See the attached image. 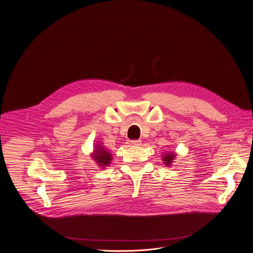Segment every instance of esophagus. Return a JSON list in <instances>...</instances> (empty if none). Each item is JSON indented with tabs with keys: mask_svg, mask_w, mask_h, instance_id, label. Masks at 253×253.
Listing matches in <instances>:
<instances>
[{
	"mask_svg": "<svg viewBox=\"0 0 253 253\" xmlns=\"http://www.w3.org/2000/svg\"><path fill=\"white\" fill-rule=\"evenodd\" d=\"M129 144L131 146H139V145H141V141L140 140H132V141H130Z\"/></svg>",
	"mask_w": 253,
	"mask_h": 253,
	"instance_id": "obj_1",
	"label": "esophagus"
}]
</instances>
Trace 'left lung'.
Listing matches in <instances>:
<instances>
[{"mask_svg":"<svg viewBox=\"0 0 253 253\" xmlns=\"http://www.w3.org/2000/svg\"><path fill=\"white\" fill-rule=\"evenodd\" d=\"M163 155V162L165 163V165L169 168L171 166V164L173 163V160L176 156V153L173 152V151H168V152H165L162 154Z\"/></svg>","mask_w":253,"mask_h":253,"instance_id":"1","label":"left lung"}]
</instances>
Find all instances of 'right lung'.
Listing matches in <instances>:
<instances>
[{
  "mask_svg": "<svg viewBox=\"0 0 253 253\" xmlns=\"http://www.w3.org/2000/svg\"><path fill=\"white\" fill-rule=\"evenodd\" d=\"M90 156L93 158L94 162L97 163L98 167L103 169H105L106 167H109V165L111 164L113 159L112 153L109 150H107L105 146L102 145L100 142L95 144V148L93 152L90 153Z\"/></svg>",
  "mask_w": 253,
  "mask_h": 253,
  "instance_id": "obj_1",
  "label": "right lung"
}]
</instances>
